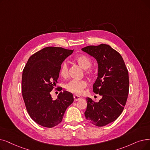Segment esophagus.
I'll list each match as a JSON object with an SVG mask.
<instances>
[{"label":"esophagus","instance_id":"34e87169","mask_svg":"<svg viewBox=\"0 0 150 150\" xmlns=\"http://www.w3.org/2000/svg\"><path fill=\"white\" fill-rule=\"evenodd\" d=\"M74 100L75 101H77V100H79L80 99H81V97L79 96L76 95V94H75V95H74Z\"/></svg>","mask_w":150,"mask_h":150}]
</instances>
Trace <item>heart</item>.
I'll return each mask as SVG.
<instances>
[{
    "label": "heart",
    "instance_id": "b5f03b06",
    "mask_svg": "<svg viewBox=\"0 0 150 150\" xmlns=\"http://www.w3.org/2000/svg\"><path fill=\"white\" fill-rule=\"evenodd\" d=\"M75 61L84 70H86L88 75H91L93 71L89 68L91 66V61L89 58L85 55H80L75 58ZM60 74L62 76L66 77L68 75V66L66 62H64L60 69ZM88 86V83L85 80H72L69 82L66 86L67 91L76 94H80Z\"/></svg>",
    "mask_w": 150,
    "mask_h": 150
}]
</instances>
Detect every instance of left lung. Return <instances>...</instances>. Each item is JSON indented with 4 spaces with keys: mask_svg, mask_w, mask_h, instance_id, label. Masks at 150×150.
<instances>
[{
    "mask_svg": "<svg viewBox=\"0 0 150 150\" xmlns=\"http://www.w3.org/2000/svg\"><path fill=\"white\" fill-rule=\"evenodd\" d=\"M81 50L95 58L98 64L93 91L102 96L98 102L86 98V120L102 127L115 121L125 108L129 93V74L121 54L106 44L88 46Z\"/></svg>",
    "mask_w": 150,
    "mask_h": 150,
    "instance_id": "8db88e82",
    "label": "left lung"
}]
</instances>
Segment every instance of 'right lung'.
<instances>
[{"mask_svg":"<svg viewBox=\"0 0 150 150\" xmlns=\"http://www.w3.org/2000/svg\"><path fill=\"white\" fill-rule=\"evenodd\" d=\"M73 52L61 47L44 48L32 55L24 68L22 94L25 105L30 118L42 126L51 128L59 125L74 102L72 94L67 91L61 92L55 100L50 94L57 83L61 64Z\"/></svg>","mask_w":150,"mask_h":150,"instance_id":"add662e5","label":"right lung"}]
</instances>
